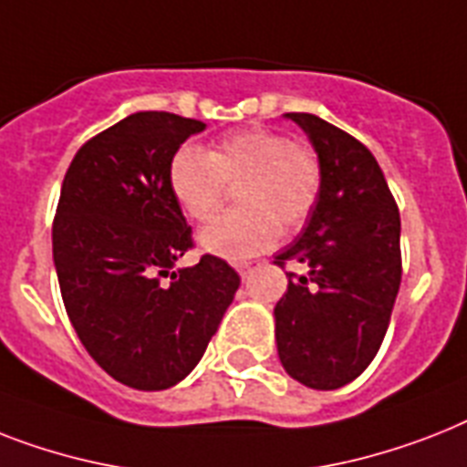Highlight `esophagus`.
Here are the masks:
<instances>
[{"label": "esophagus", "mask_w": 467, "mask_h": 467, "mask_svg": "<svg viewBox=\"0 0 467 467\" xmlns=\"http://www.w3.org/2000/svg\"><path fill=\"white\" fill-rule=\"evenodd\" d=\"M261 266V261H240V264H237V271L242 273V275H252L254 271H256V268Z\"/></svg>", "instance_id": "esophagus-1"}]
</instances>
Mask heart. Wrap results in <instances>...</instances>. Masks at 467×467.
Instances as JSON below:
<instances>
[{
  "mask_svg": "<svg viewBox=\"0 0 467 467\" xmlns=\"http://www.w3.org/2000/svg\"><path fill=\"white\" fill-rule=\"evenodd\" d=\"M168 184L184 215L213 221L237 189L240 211L201 230L199 244L223 259H246L309 223L321 199L324 168L306 143L271 129H244L223 136L211 150L177 148L168 165Z\"/></svg>",
  "mask_w": 467,
  "mask_h": 467,
  "instance_id": "1",
  "label": "heart"
}]
</instances>
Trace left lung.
<instances>
[{"label": "left lung", "instance_id": "left-lung-1", "mask_svg": "<svg viewBox=\"0 0 467 467\" xmlns=\"http://www.w3.org/2000/svg\"><path fill=\"white\" fill-rule=\"evenodd\" d=\"M324 168L321 199L297 240L273 264H302L275 305L280 362L299 384L333 391L369 367L396 305L400 213L369 148L306 112H290Z\"/></svg>", "mask_w": 467, "mask_h": 467}]
</instances>
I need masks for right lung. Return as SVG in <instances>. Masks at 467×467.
Segmentation results:
<instances>
[{"mask_svg":"<svg viewBox=\"0 0 467 467\" xmlns=\"http://www.w3.org/2000/svg\"><path fill=\"white\" fill-rule=\"evenodd\" d=\"M203 129L155 109L124 117L78 148L57 203L52 254L71 326L109 377L139 391L170 389L199 365L240 287L213 254L172 271L194 240L168 165Z\"/></svg>","mask_w":467,"mask_h":467,"instance_id":"add662e5","label":"right lung"}]
</instances>
